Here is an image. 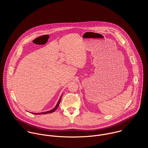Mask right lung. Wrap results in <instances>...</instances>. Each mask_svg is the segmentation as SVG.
I'll list each match as a JSON object with an SVG mask.
<instances>
[{
  "instance_id": "right-lung-1",
  "label": "right lung",
  "mask_w": 148,
  "mask_h": 148,
  "mask_svg": "<svg viewBox=\"0 0 148 148\" xmlns=\"http://www.w3.org/2000/svg\"><path fill=\"white\" fill-rule=\"evenodd\" d=\"M61 99H62V96L60 97V99H59V101H58V104H57V105L56 106L53 108V109H52V110H49V111H47V112H42V113H32V114H48V113H52V112H53L54 111H55L56 110V109L58 108V106H59V104H60V101H61Z\"/></svg>"
}]
</instances>
